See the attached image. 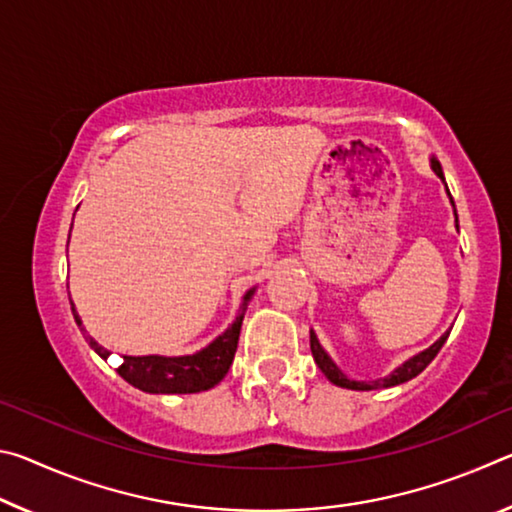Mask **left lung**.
<instances>
[{
  "mask_svg": "<svg viewBox=\"0 0 512 512\" xmlns=\"http://www.w3.org/2000/svg\"><path fill=\"white\" fill-rule=\"evenodd\" d=\"M429 164H431V171L436 173V176L443 180V185H445V192H447V196H449V203H452V207H454V216H456V205H454V198H452V194H449V189H447V183H445V173H443V167H440V162L433 158H429ZM456 230H458V216H456ZM447 336H449V332H445L443 336H440V339L433 343V345H429L427 350H422V352H418V354H413L411 359H406L402 366H397L395 370H391L388 372L386 377H381V379H372V381H359V379H350L348 375H345V372L336 366L334 363V359L329 357V354L325 352V348L323 345H320V341H318V336H316V332L314 329H309V345H311V354H314V361H316V366L323 370V375L332 381L334 386H341V388H350V391H377V388H393V386H400V384H404V381H409V379H413V377H418L420 372L429 366V363L433 361V357H436V354L440 352V348H443L445 345V341H447Z\"/></svg>",
  "mask_w": 512,
  "mask_h": 512,
  "instance_id": "left-lung-1",
  "label": "left lung"
}]
</instances>
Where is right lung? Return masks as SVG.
I'll list each match as a JSON object with an SVG mask.
<instances>
[{
    "label": "right lung",
    "mask_w": 512,
    "mask_h": 512,
    "mask_svg": "<svg viewBox=\"0 0 512 512\" xmlns=\"http://www.w3.org/2000/svg\"><path fill=\"white\" fill-rule=\"evenodd\" d=\"M255 291L257 287L246 291L235 323L225 329L223 334L216 336L210 345H205L203 350H198L194 354H183V357H162V354L131 357V354H124V361H121L117 372L131 386L153 395H176V393L185 395V393L210 391V388H214L225 375H228L232 359H235V352H237L241 323H244L248 302L253 300ZM72 314H74L76 325H79L81 332L85 334L83 320L79 314H76L74 302H72ZM85 339H88L90 348L97 352L101 359H108L112 354L110 350H106L103 345L94 341L90 334H85Z\"/></svg>",
    "instance_id": "add662e5"
}]
</instances>
